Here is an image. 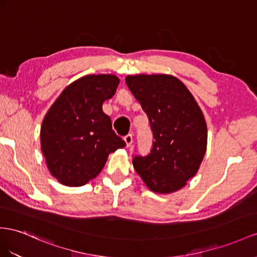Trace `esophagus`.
<instances>
[{
    "label": "esophagus",
    "instance_id": "34e87169",
    "mask_svg": "<svg viewBox=\"0 0 257 257\" xmlns=\"http://www.w3.org/2000/svg\"><path fill=\"white\" fill-rule=\"evenodd\" d=\"M123 140H124V142H126V146L127 147H130L131 146V143H133V135H127V136H124L123 137Z\"/></svg>",
    "mask_w": 257,
    "mask_h": 257
}]
</instances>
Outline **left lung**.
Here are the masks:
<instances>
[{"instance_id": "8db88e82", "label": "left lung", "mask_w": 257, "mask_h": 257, "mask_svg": "<svg viewBox=\"0 0 257 257\" xmlns=\"http://www.w3.org/2000/svg\"><path fill=\"white\" fill-rule=\"evenodd\" d=\"M126 83L148 115L154 139L149 154L134 156L136 172L152 191L175 192L197 173L205 154L207 128L202 110L174 76H128Z\"/></svg>"}]
</instances>
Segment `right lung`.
<instances>
[{
	"mask_svg": "<svg viewBox=\"0 0 257 257\" xmlns=\"http://www.w3.org/2000/svg\"><path fill=\"white\" fill-rule=\"evenodd\" d=\"M118 83L114 75L82 77L62 92L45 115L42 153L50 173L63 185H85L101 173L109 153L126 146L102 109Z\"/></svg>",
	"mask_w": 257,
	"mask_h": 257,
	"instance_id": "1",
	"label": "right lung"
}]
</instances>
